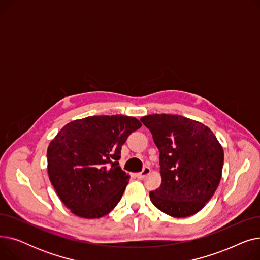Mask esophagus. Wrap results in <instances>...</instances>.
I'll return each instance as SVG.
<instances>
[{
	"label": "esophagus",
	"mask_w": 260,
	"mask_h": 260,
	"mask_svg": "<svg viewBox=\"0 0 260 260\" xmlns=\"http://www.w3.org/2000/svg\"><path fill=\"white\" fill-rule=\"evenodd\" d=\"M149 173H151V169H149L148 167H145V168H143V170H142V172H140V173H137L136 174V177H137L138 179H143L144 177H146Z\"/></svg>",
	"instance_id": "34e87169"
}]
</instances>
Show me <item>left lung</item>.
Listing matches in <instances>:
<instances>
[{
	"instance_id": "1",
	"label": "left lung",
	"mask_w": 260,
	"mask_h": 260,
	"mask_svg": "<svg viewBox=\"0 0 260 260\" xmlns=\"http://www.w3.org/2000/svg\"><path fill=\"white\" fill-rule=\"evenodd\" d=\"M159 149L162 181L149 193L161 212L177 218L199 212L221 179L224 154L213 132L195 120L167 114L142 117Z\"/></svg>"
}]
</instances>
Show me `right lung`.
Returning a JSON list of instances; mask_svg holds the SVG:
<instances>
[{"mask_svg": "<svg viewBox=\"0 0 260 260\" xmlns=\"http://www.w3.org/2000/svg\"><path fill=\"white\" fill-rule=\"evenodd\" d=\"M141 125L128 116H91L68 123L50 142L49 180L75 215L93 219L117 206L129 180L118 162L121 147Z\"/></svg>", "mask_w": 260, "mask_h": 260, "instance_id": "1", "label": "right lung"}]
</instances>
